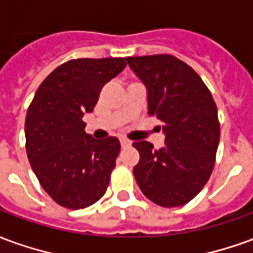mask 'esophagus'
<instances>
[{
	"mask_svg": "<svg viewBox=\"0 0 253 253\" xmlns=\"http://www.w3.org/2000/svg\"><path fill=\"white\" fill-rule=\"evenodd\" d=\"M121 145L122 148H128V146H131V141H128V139H121Z\"/></svg>",
	"mask_w": 253,
	"mask_h": 253,
	"instance_id": "esophagus-1",
	"label": "esophagus"
}]
</instances>
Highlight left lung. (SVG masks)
Here are the masks:
<instances>
[{"label":"left lung","instance_id":"obj_1","mask_svg":"<svg viewBox=\"0 0 253 253\" xmlns=\"http://www.w3.org/2000/svg\"><path fill=\"white\" fill-rule=\"evenodd\" d=\"M148 90V114L163 123L165 146L148 141L132 146L139 152L134 167L138 186L148 199L177 207L194 199L211 175L218 142L217 105L198 73L173 55L126 58Z\"/></svg>","mask_w":253,"mask_h":253}]
</instances>
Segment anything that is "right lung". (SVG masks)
<instances>
[{
	"instance_id": "add662e5",
	"label": "right lung",
	"mask_w": 253,
	"mask_h": 253,
	"mask_svg": "<svg viewBox=\"0 0 253 253\" xmlns=\"http://www.w3.org/2000/svg\"><path fill=\"white\" fill-rule=\"evenodd\" d=\"M125 67V58L69 61L47 76L30 104L27 156L43 190L66 209L93 205L108 187L121 142L92 138L83 116L93 111L101 88Z\"/></svg>"
}]
</instances>
